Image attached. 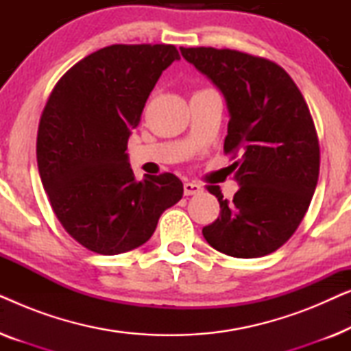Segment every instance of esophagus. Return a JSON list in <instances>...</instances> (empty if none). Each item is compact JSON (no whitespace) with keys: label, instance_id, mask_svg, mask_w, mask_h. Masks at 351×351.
<instances>
[{"label":"esophagus","instance_id":"esophagus-1","mask_svg":"<svg viewBox=\"0 0 351 351\" xmlns=\"http://www.w3.org/2000/svg\"><path fill=\"white\" fill-rule=\"evenodd\" d=\"M203 191V186L199 184H195V182H186L184 184V193L185 196H191V195H198Z\"/></svg>","mask_w":351,"mask_h":351}]
</instances>
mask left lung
<instances>
[{
    "instance_id": "8db88e82",
    "label": "left lung",
    "mask_w": 351,
    "mask_h": 351,
    "mask_svg": "<svg viewBox=\"0 0 351 351\" xmlns=\"http://www.w3.org/2000/svg\"><path fill=\"white\" fill-rule=\"evenodd\" d=\"M222 90L230 113L223 152L233 158L239 190L220 204L203 237L219 252L256 258L275 252L299 227L319 176V143L308 105L285 69L233 49L180 47Z\"/></svg>"
}]
</instances>
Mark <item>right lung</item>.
<instances>
[{"instance_id":"obj_1","label":"right lung","mask_w":351,"mask_h":351,"mask_svg":"<svg viewBox=\"0 0 351 351\" xmlns=\"http://www.w3.org/2000/svg\"><path fill=\"white\" fill-rule=\"evenodd\" d=\"M174 60L172 45H113L75 64L43 110L40 177L52 210L75 241L117 256L147 243L184 185L171 172L137 182L128 138L148 95Z\"/></svg>"}]
</instances>
